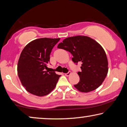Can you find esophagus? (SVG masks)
<instances>
[{"label":"esophagus","instance_id":"esophagus-1","mask_svg":"<svg viewBox=\"0 0 127 127\" xmlns=\"http://www.w3.org/2000/svg\"><path fill=\"white\" fill-rule=\"evenodd\" d=\"M71 72H70V71H68L67 73H65V75L66 76H69L70 74H71Z\"/></svg>","mask_w":127,"mask_h":127}]
</instances>
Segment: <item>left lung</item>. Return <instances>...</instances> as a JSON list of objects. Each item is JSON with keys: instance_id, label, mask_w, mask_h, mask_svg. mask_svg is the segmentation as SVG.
I'll use <instances>...</instances> for the list:
<instances>
[{"instance_id": "8db88e82", "label": "left lung", "mask_w": 127, "mask_h": 127, "mask_svg": "<svg viewBox=\"0 0 127 127\" xmlns=\"http://www.w3.org/2000/svg\"><path fill=\"white\" fill-rule=\"evenodd\" d=\"M58 48L69 51L76 64L81 63L78 72L80 81L74 86L81 92L96 89L101 85L108 72V61L104 50L98 42L86 36L68 37Z\"/></svg>"}]
</instances>
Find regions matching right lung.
I'll return each instance as SVG.
<instances>
[{
  "label": "right lung",
  "mask_w": 127,
  "mask_h": 127,
  "mask_svg": "<svg viewBox=\"0 0 127 127\" xmlns=\"http://www.w3.org/2000/svg\"><path fill=\"white\" fill-rule=\"evenodd\" d=\"M59 40L39 38L28 43L22 51L18 62V76L22 85L30 93L46 95L56 86L61 75L46 69L52 50Z\"/></svg>",
  "instance_id": "obj_1"
}]
</instances>
